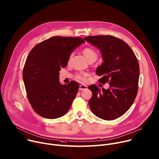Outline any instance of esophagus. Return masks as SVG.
Returning a JSON list of instances; mask_svg holds the SVG:
<instances>
[{"mask_svg":"<svg viewBox=\"0 0 159 159\" xmlns=\"http://www.w3.org/2000/svg\"><path fill=\"white\" fill-rule=\"evenodd\" d=\"M87 89V86L84 84H81L80 86V90H86Z\"/></svg>","mask_w":159,"mask_h":159,"instance_id":"1","label":"esophagus"}]
</instances>
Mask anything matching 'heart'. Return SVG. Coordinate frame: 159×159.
<instances>
[{
    "label": "heart",
    "mask_w": 159,
    "mask_h": 159,
    "mask_svg": "<svg viewBox=\"0 0 159 159\" xmlns=\"http://www.w3.org/2000/svg\"><path fill=\"white\" fill-rule=\"evenodd\" d=\"M83 53L89 61H90L92 60H96L97 57H98V54H97V53L93 50V49L91 48H85L84 49H83ZM71 57H72V55H70L69 60L71 58ZM87 76V74H86V73H84V74H78L76 76V78L79 81L84 82L87 80V78H86Z\"/></svg>",
    "instance_id": "1"
}]
</instances>
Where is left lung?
<instances>
[{
  "label": "left lung",
  "mask_w": 159,
  "mask_h": 159,
  "mask_svg": "<svg viewBox=\"0 0 159 159\" xmlns=\"http://www.w3.org/2000/svg\"><path fill=\"white\" fill-rule=\"evenodd\" d=\"M84 39L101 50L104 62L96 74L99 82H109L102 91L95 84L89 89L92 96L89 104L92 113L101 119L112 120L125 114L135 100L138 90L139 66L130 47L112 35H94Z\"/></svg>",
  "instance_id": "left-lung-1"
}]
</instances>
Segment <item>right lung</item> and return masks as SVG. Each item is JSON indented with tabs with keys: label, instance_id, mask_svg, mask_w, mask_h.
<instances>
[{
	"label": "right lung",
	"instance_id": "add662e5",
	"mask_svg": "<svg viewBox=\"0 0 159 159\" xmlns=\"http://www.w3.org/2000/svg\"><path fill=\"white\" fill-rule=\"evenodd\" d=\"M84 43L78 37L54 36L35 45L29 53L23 70L28 100L42 117L55 119L67 113L80 87L76 81L62 84L59 72L71 52Z\"/></svg>",
	"mask_w": 159,
	"mask_h": 159
}]
</instances>
